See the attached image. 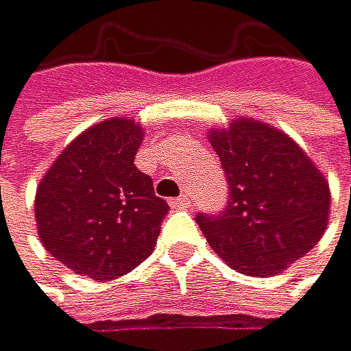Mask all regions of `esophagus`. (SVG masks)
Instances as JSON below:
<instances>
[{"label": "esophagus", "mask_w": 351, "mask_h": 351, "mask_svg": "<svg viewBox=\"0 0 351 351\" xmlns=\"http://www.w3.org/2000/svg\"><path fill=\"white\" fill-rule=\"evenodd\" d=\"M171 206L173 208H191V197L189 195H180V197H176V199H171Z\"/></svg>", "instance_id": "esophagus-1"}]
</instances>
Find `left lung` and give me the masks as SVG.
<instances>
[{"label": "left lung", "instance_id": "left-lung-1", "mask_svg": "<svg viewBox=\"0 0 351 351\" xmlns=\"http://www.w3.org/2000/svg\"><path fill=\"white\" fill-rule=\"evenodd\" d=\"M230 184L219 215L199 213L206 241L247 276H276L324 237L330 217L326 178L291 136L252 119L208 132Z\"/></svg>", "mask_w": 351, "mask_h": 351}]
</instances>
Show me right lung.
<instances>
[{"mask_svg":"<svg viewBox=\"0 0 351 351\" xmlns=\"http://www.w3.org/2000/svg\"><path fill=\"white\" fill-rule=\"evenodd\" d=\"M143 128L114 117L84 130L49 167L34 199L45 250L93 280H114L152 254L169 204L134 165Z\"/></svg>","mask_w":351,"mask_h":351,"instance_id":"1","label":"right lung"}]
</instances>
